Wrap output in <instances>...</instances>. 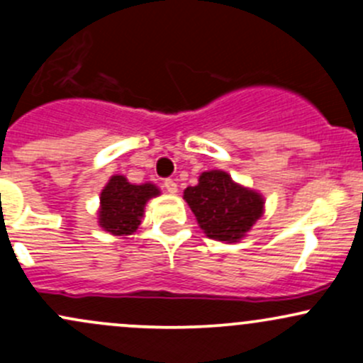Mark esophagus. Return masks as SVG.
<instances>
[{
    "label": "esophagus",
    "instance_id": "obj_1",
    "mask_svg": "<svg viewBox=\"0 0 363 363\" xmlns=\"http://www.w3.org/2000/svg\"><path fill=\"white\" fill-rule=\"evenodd\" d=\"M163 186H165V189L172 194L177 193V182L172 181V179H165V182H163Z\"/></svg>",
    "mask_w": 363,
    "mask_h": 363
}]
</instances>
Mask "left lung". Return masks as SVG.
Wrapping results in <instances>:
<instances>
[{
  "mask_svg": "<svg viewBox=\"0 0 363 363\" xmlns=\"http://www.w3.org/2000/svg\"><path fill=\"white\" fill-rule=\"evenodd\" d=\"M184 200L205 235L226 243L240 242L264 213L262 194L223 170L203 172L196 186L184 189Z\"/></svg>",
  "mask_w": 363,
  "mask_h": 363,
  "instance_id": "1",
  "label": "left lung"
}]
</instances>
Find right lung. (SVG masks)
<instances>
[{"label": "right lung", "instance_id": "add662e5", "mask_svg": "<svg viewBox=\"0 0 363 363\" xmlns=\"http://www.w3.org/2000/svg\"><path fill=\"white\" fill-rule=\"evenodd\" d=\"M151 182L132 184L123 175H113L101 193L99 226L114 236H128L139 228L147 200L158 196Z\"/></svg>", "mask_w": 363, "mask_h": 363}]
</instances>
